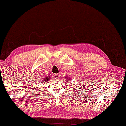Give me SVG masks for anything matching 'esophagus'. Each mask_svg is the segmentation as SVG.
<instances>
[{"label":"esophagus","instance_id":"1","mask_svg":"<svg viewBox=\"0 0 126 126\" xmlns=\"http://www.w3.org/2000/svg\"><path fill=\"white\" fill-rule=\"evenodd\" d=\"M54 76L55 78L56 79H58L59 78V77H60V75L58 74H55Z\"/></svg>","mask_w":126,"mask_h":126}]
</instances>
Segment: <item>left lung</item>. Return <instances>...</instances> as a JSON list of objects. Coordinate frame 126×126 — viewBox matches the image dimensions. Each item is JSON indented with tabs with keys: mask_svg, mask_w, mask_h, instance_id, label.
Wrapping results in <instances>:
<instances>
[{
	"mask_svg": "<svg viewBox=\"0 0 126 126\" xmlns=\"http://www.w3.org/2000/svg\"><path fill=\"white\" fill-rule=\"evenodd\" d=\"M65 77V79H66V81H68V83H70V77L69 76H66V77Z\"/></svg>",
	"mask_w": 126,
	"mask_h": 126,
	"instance_id": "8db88e82",
	"label": "left lung"
}]
</instances>
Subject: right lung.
I'll use <instances>...</instances> for the list:
<instances>
[{
  "mask_svg": "<svg viewBox=\"0 0 126 126\" xmlns=\"http://www.w3.org/2000/svg\"><path fill=\"white\" fill-rule=\"evenodd\" d=\"M42 81H43V83H47V81H49V80L50 79H51V77L50 76H49V75L48 76H45L43 75L42 76Z\"/></svg>",
  "mask_w": 126,
  "mask_h": 126,
  "instance_id": "add662e5",
  "label": "right lung"
}]
</instances>
